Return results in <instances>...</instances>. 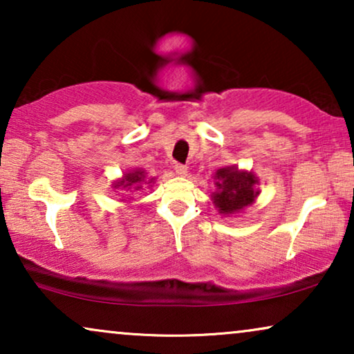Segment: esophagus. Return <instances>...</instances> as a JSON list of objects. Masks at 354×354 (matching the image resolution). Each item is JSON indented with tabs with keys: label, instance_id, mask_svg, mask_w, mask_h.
Wrapping results in <instances>:
<instances>
[{
	"label": "esophagus",
	"instance_id": "obj_1",
	"mask_svg": "<svg viewBox=\"0 0 354 354\" xmlns=\"http://www.w3.org/2000/svg\"><path fill=\"white\" fill-rule=\"evenodd\" d=\"M174 169H176L177 176H180V177H185L187 174H188V169H187V166H183V164L176 162V166H174Z\"/></svg>",
	"mask_w": 354,
	"mask_h": 354
}]
</instances>
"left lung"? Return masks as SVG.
Returning <instances> with one entry per match:
<instances>
[{
    "instance_id": "1",
    "label": "left lung",
    "mask_w": 354,
    "mask_h": 354,
    "mask_svg": "<svg viewBox=\"0 0 354 354\" xmlns=\"http://www.w3.org/2000/svg\"><path fill=\"white\" fill-rule=\"evenodd\" d=\"M258 183V177L254 174L239 171L235 166L217 169L214 176L216 192L211 195L212 203L221 214H236L253 205L256 196L259 195V190H256Z\"/></svg>"
}]
</instances>
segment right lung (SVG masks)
Returning a JSON list of instances; mask_svg holds the SVG:
<instances>
[{
    "mask_svg": "<svg viewBox=\"0 0 354 354\" xmlns=\"http://www.w3.org/2000/svg\"><path fill=\"white\" fill-rule=\"evenodd\" d=\"M154 182L153 178H147V172L142 171V169H135V171H130L127 174H124L122 178L115 180L113 183V187L115 190H143L145 183H151ZM127 201V200H122Z\"/></svg>",
    "mask_w": 354,
    "mask_h": 354,
    "instance_id": "right-lung-1",
    "label": "right lung"
}]
</instances>
